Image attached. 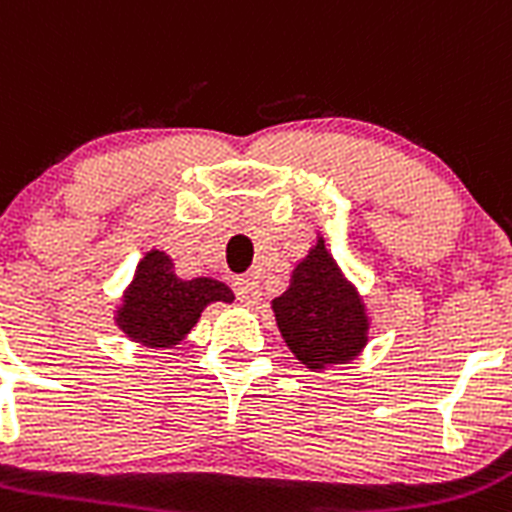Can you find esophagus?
Here are the masks:
<instances>
[{"mask_svg": "<svg viewBox=\"0 0 512 512\" xmlns=\"http://www.w3.org/2000/svg\"><path fill=\"white\" fill-rule=\"evenodd\" d=\"M234 293H237L240 303L257 305V300H260V285H257V280L252 278H240L237 283H234Z\"/></svg>", "mask_w": 512, "mask_h": 512, "instance_id": "34e87169", "label": "esophagus"}]
</instances>
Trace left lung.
<instances>
[{"label":"left lung","instance_id":"1","mask_svg":"<svg viewBox=\"0 0 512 512\" xmlns=\"http://www.w3.org/2000/svg\"><path fill=\"white\" fill-rule=\"evenodd\" d=\"M270 305L285 346L310 371L351 364L369 343L364 298L333 260L323 234H315L288 290Z\"/></svg>","mask_w":512,"mask_h":512}]
</instances>
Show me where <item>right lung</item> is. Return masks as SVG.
Returning a JSON list of instances; mask_svg holds the SVG:
<instances>
[{
  "label": "right lung",
  "instance_id": "right-lung-1",
  "mask_svg": "<svg viewBox=\"0 0 512 512\" xmlns=\"http://www.w3.org/2000/svg\"><path fill=\"white\" fill-rule=\"evenodd\" d=\"M212 303H234V293L212 278L181 280L164 250H148L116 305V326L143 348H174Z\"/></svg>",
  "mask_w": 512,
  "mask_h": 512
}]
</instances>
